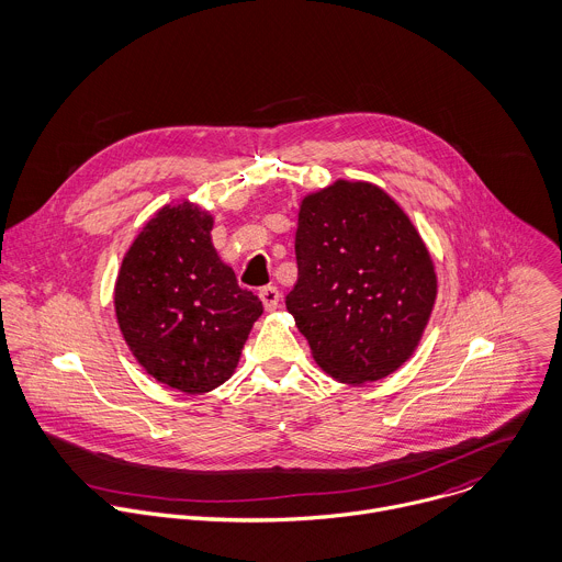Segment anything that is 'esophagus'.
<instances>
[{
	"mask_svg": "<svg viewBox=\"0 0 562 562\" xmlns=\"http://www.w3.org/2000/svg\"><path fill=\"white\" fill-rule=\"evenodd\" d=\"M259 296H261V301H263L266 310H270V312H272V310H277V307H279L281 292H279V288H277V285H266V288H261Z\"/></svg>",
	"mask_w": 562,
	"mask_h": 562,
	"instance_id": "obj_1",
	"label": "esophagus"
}]
</instances>
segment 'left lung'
<instances>
[{"label": "left lung", "mask_w": 562, "mask_h": 562, "mask_svg": "<svg viewBox=\"0 0 562 562\" xmlns=\"http://www.w3.org/2000/svg\"><path fill=\"white\" fill-rule=\"evenodd\" d=\"M294 252L285 307L318 368L350 385L396 372L436 301L434 261L401 205L374 183L334 181L301 201Z\"/></svg>", "instance_id": "8db88e82"}]
</instances>
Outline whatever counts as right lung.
Returning <instances> with one entry per match:
<instances>
[{
  "label": "right lung",
  "instance_id": "right-lung-1",
  "mask_svg": "<svg viewBox=\"0 0 562 562\" xmlns=\"http://www.w3.org/2000/svg\"><path fill=\"white\" fill-rule=\"evenodd\" d=\"M212 214L164 205L128 248L115 314L139 366L159 383L203 394L226 383L263 305L212 246Z\"/></svg>",
  "mask_w": 562,
  "mask_h": 562
}]
</instances>
